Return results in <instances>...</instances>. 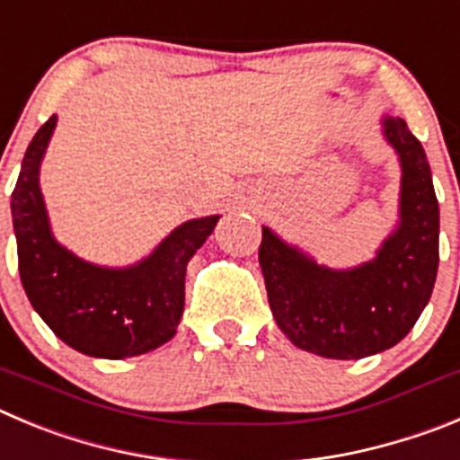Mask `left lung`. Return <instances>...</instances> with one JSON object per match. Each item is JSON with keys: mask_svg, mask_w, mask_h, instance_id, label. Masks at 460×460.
I'll return each instance as SVG.
<instances>
[{"mask_svg": "<svg viewBox=\"0 0 460 460\" xmlns=\"http://www.w3.org/2000/svg\"><path fill=\"white\" fill-rule=\"evenodd\" d=\"M383 126L403 172L401 222L374 261L330 270L263 226L259 263L272 316L297 349L321 358L359 359L396 346L436 284L440 208L431 167L403 119H385Z\"/></svg>", "mask_w": 460, "mask_h": 460, "instance_id": "left-lung-1", "label": "left lung"}]
</instances>
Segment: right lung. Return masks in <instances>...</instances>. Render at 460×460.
<instances>
[{
	"instance_id": "right-lung-1",
	"label": "right lung",
	"mask_w": 460,
	"mask_h": 460,
	"mask_svg": "<svg viewBox=\"0 0 460 460\" xmlns=\"http://www.w3.org/2000/svg\"><path fill=\"white\" fill-rule=\"evenodd\" d=\"M55 126L57 117H49L39 128L11 194L24 293L70 349L105 359L151 353L176 334L185 305V268L220 215L181 225L132 268L111 270L77 259L52 238L39 188L40 160Z\"/></svg>"
}]
</instances>
